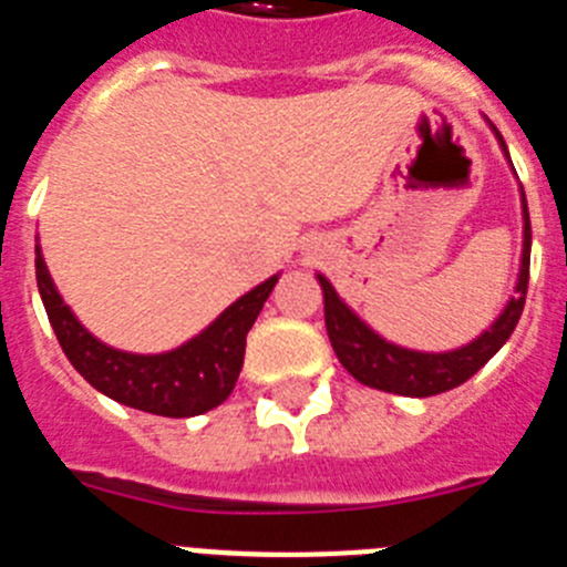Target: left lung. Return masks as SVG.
Returning <instances> with one entry per match:
<instances>
[{"label": "left lung", "instance_id": "left-lung-1", "mask_svg": "<svg viewBox=\"0 0 567 567\" xmlns=\"http://www.w3.org/2000/svg\"><path fill=\"white\" fill-rule=\"evenodd\" d=\"M502 151L508 154L505 142H502ZM522 216H525V245H522L516 297H511L505 311L499 313V319L491 324L488 331L471 344H465V348H460V351L420 353L385 342L337 297V290H333L328 279L319 277L324 297V328H328V339H331L333 351H337L344 371L351 373L357 382H362V385L377 388V391L400 393V396H436V393L451 391V388L462 385V382L474 377L499 351L502 344L508 342L522 317V308H525V293H528L530 277V216L525 194H522Z\"/></svg>", "mask_w": 567, "mask_h": 567}]
</instances>
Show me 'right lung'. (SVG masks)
Returning a JSON list of instances; mask_svg holds the SVG:
<instances>
[{
  "mask_svg": "<svg viewBox=\"0 0 567 567\" xmlns=\"http://www.w3.org/2000/svg\"><path fill=\"white\" fill-rule=\"evenodd\" d=\"M277 279L270 277L256 285L245 297L236 299L228 311L219 313V319L210 322L199 337L176 351L142 357V353L107 348L79 324L71 308L59 297L45 259L37 248L39 293L71 365L111 400L174 420L196 416L228 400L243 371L245 337L254 328Z\"/></svg>",
  "mask_w": 567,
  "mask_h": 567,
  "instance_id": "add662e5",
  "label": "right lung"
}]
</instances>
